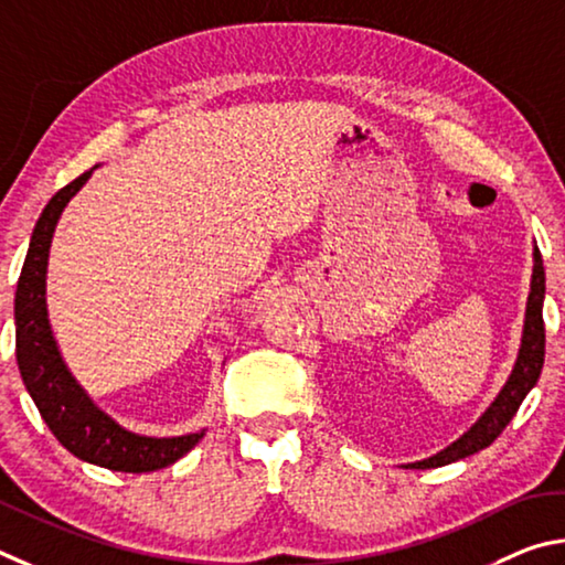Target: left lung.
<instances>
[{
  "label": "left lung",
  "instance_id": "8db88e82",
  "mask_svg": "<svg viewBox=\"0 0 565 565\" xmlns=\"http://www.w3.org/2000/svg\"><path fill=\"white\" fill-rule=\"evenodd\" d=\"M543 295H546V270L539 247L533 250V275H531V292L526 302V322H523V338L519 360L513 364L509 382L503 384L499 397L493 399L491 407L481 414V419L459 437L447 449H441L434 457L424 461L409 463V469H437L444 463L467 459L471 454L487 449L489 444L507 429V424L519 412L521 402L539 382L543 370V354H546V328H543Z\"/></svg>",
  "mask_w": 565,
  "mask_h": 565
}]
</instances>
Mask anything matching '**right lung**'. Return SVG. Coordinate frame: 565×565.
I'll list each match as a JSON object with an SVG mask.
<instances>
[{
  "instance_id": "1",
  "label": "right lung",
  "mask_w": 565,
  "mask_h": 565,
  "mask_svg": "<svg viewBox=\"0 0 565 565\" xmlns=\"http://www.w3.org/2000/svg\"><path fill=\"white\" fill-rule=\"evenodd\" d=\"M92 171L74 178L64 185L39 215L32 243L22 265V275L14 295V322H17V364L22 372L24 387L32 394L39 414L46 422L64 449L82 461L96 467L146 473L163 469L191 451L203 439V431L185 437L153 439L138 437L104 414L78 387L72 372L58 354L56 340L46 318V260L52 245L54 227L66 203L76 195Z\"/></svg>"
}]
</instances>
